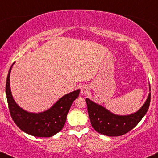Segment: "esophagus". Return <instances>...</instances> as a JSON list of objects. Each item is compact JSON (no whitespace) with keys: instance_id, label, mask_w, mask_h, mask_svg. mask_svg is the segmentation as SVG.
Returning a JSON list of instances; mask_svg holds the SVG:
<instances>
[{"instance_id":"obj_1","label":"esophagus","mask_w":158,"mask_h":158,"mask_svg":"<svg viewBox=\"0 0 158 158\" xmlns=\"http://www.w3.org/2000/svg\"><path fill=\"white\" fill-rule=\"evenodd\" d=\"M89 87L87 85H83L81 89V93L82 95H85L89 92Z\"/></svg>"}]
</instances>
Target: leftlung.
Returning a JSON list of instances; mask_svg holds the SVG:
<instances>
[{
    "mask_svg": "<svg viewBox=\"0 0 158 158\" xmlns=\"http://www.w3.org/2000/svg\"><path fill=\"white\" fill-rule=\"evenodd\" d=\"M150 99L149 93L145 103L137 112L126 116L113 114L89 98H86L85 102L91 124L97 133L108 136H119L128 133L139 123L149 109Z\"/></svg>",
    "mask_w": 158,
    "mask_h": 158,
    "instance_id": "1",
    "label": "left lung"
}]
</instances>
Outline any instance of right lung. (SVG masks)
Masks as SVG:
<instances>
[{
    "label": "right lung",
    "mask_w": 158,
    "mask_h": 158,
    "mask_svg": "<svg viewBox=\"0 0 158 158\" xmlns=\"http://www.w3.org/2000/svg\"><path fill=\"white\" fill-rule=\"evenodd\" d=\"M15 63H13V64ZM9 69L6 83V94L11 116L17 126L25 133L36 137H51L64 127L67 116L80 90L74 91L60 98L51 108L41 113H30L21 108L13 99L10 89Z\"/></svg>",
    "instance_id": "1"
}]
</instances>
